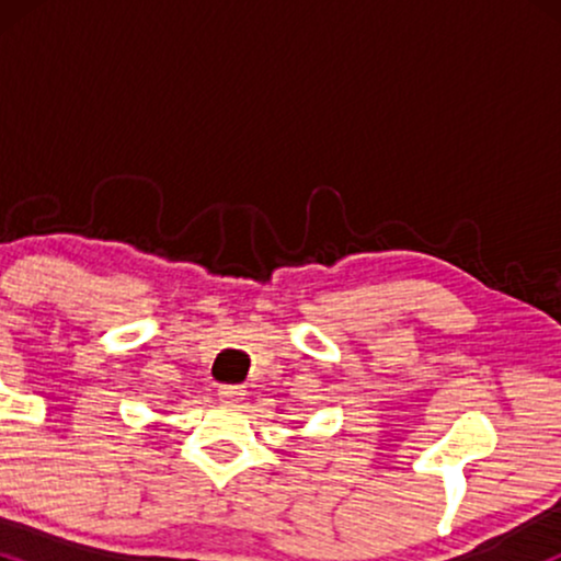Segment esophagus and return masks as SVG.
<instances>
[{
	"label": "esophagus",
	"instance_id": "esophagus-1",
	"mask_svg": "<svg viewBox=\"0 0 561 561\" xmlns=\"http://www.w3.org/2000/svg\"><path fill=\"white\" fill-rule=\"evenodd\" d=\"M242 396H244V390L240 388V385H221V388H218V398L227 403H240Z\"/></svg>",
	"mask_w": 561,
	"mask_h": 561
}]
</instances>
